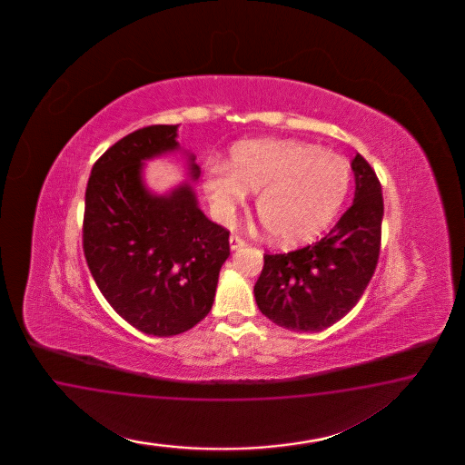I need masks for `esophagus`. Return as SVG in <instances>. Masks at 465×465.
<instances>
[{"label": "esophagus", "instance_id": "esophagus-1", "mask_svg": "<svg viewBox=\"0 0 465 465\" xmlns=\"http://www.w3.org/2000/svg\"><path fill=\"white\" fill-rule=\"evenodd\" d=\"M242 247H245V240L239 237V235H230V249L232 251H237V249H242Z\"/></svg>", "mask_w": 465, "mask_h": 465}]
</instances>
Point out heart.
Segmentation results:
<instances>
[{"mask_svg":"<svg viewBox=\"0 0 465 465\" xmlns=\"http://www.w3.org/2000/svg\"><path fill=\"white\" fill-rule=\"evenodd\" d=\"M351 172L342 156L296 140L235 143L226 165L204 175V193L214 213L228 220L257 193L255 212L271 239L302 243L322 233L350 191Z\"/></svg>","mask_w":465,"mask_h":465,"instance_id":"1","label":"heart"}]
</instances>
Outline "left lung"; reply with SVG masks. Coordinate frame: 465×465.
I'll return each mask as SVG.
<instances>
[{
    "label": "left lung",
    "instance_id": "left-lung-1",
    "mask_svg": "<svg viewBox=\"0 0 465 465\" xmlns=\"http://www.w3.org/2000/svg\"><path fill=\"white\" fill-rule=\"evenodd\" d=\"M354 201L321 242L288 253H264L253 286L259 310L295 332H319L358 303L381 252L383 197L375 170L352 158Z\"/></svg>",
    "mask_w": 465,
    "mask_h": 465
}]
</instances>
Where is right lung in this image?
I'll use <instances>...</instances> for the list:
<instances>
[{
    "mask_svg": "<svg viewBox=\"0 0 465 465\" xmlns=\"http://www.w3.org/2000/svg\"><path fill=\"white\" fill-rule=\"evenodd\" d=\"M177 127H143L117 141L95 162L84 193V251L94 280L126 322L158 338L210 313L230 255V232L199 210L191 183L167 194L144 185V162L179 150ZM199 173L189 155L191 179Z\"/></svg>",
    "mask_w": 465,
    "mask_h": 465,
    "instance_id": "1",
    "label": "right lung"
}]
</instances>
